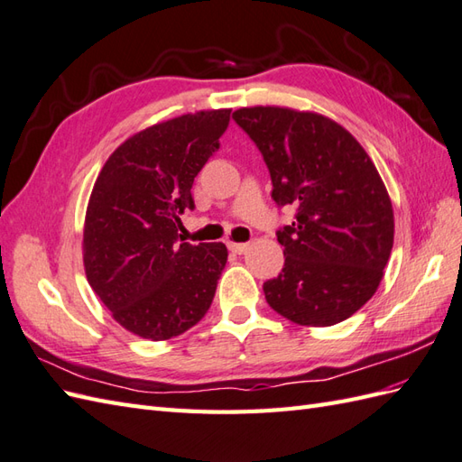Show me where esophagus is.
<instances>
[{
	"label": "esophagus",
	"instance_id": "34e87169",
	"mask_svg": "<svg viewBox=\"0 0 462 462\" xmlns=\"http://www.w3.org/2000/svg\"><path fill=\"white\" fill-rule=\"evenodd\" d=\"M227 246H229V251L235 253V254H243V253L249 251V243H233V241H229Z\"/></svg>",
	"mask_w": 462,
	"mask_h": 462
}]
</instances>
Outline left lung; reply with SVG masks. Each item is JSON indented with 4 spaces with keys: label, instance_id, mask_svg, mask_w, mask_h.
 Here are the masks:
<instances>
[{
    "label": "left lung",
    "instance_id": "left-lung-1",
    "mask_svg": "<svg viewBox=\"0 0 462 462\" xmlns=\"http://www.w3.org/2000/svg\"><path fill=\"white\" fill-rule=\"evenodd\" d=\"M233 119L263 154L273 199L296 208L276 233L286 261L263 286L268 306L311 328L351 318L374 296L393 245L376 166L351 133L311 111L256 106Z\"/></svg>",
    "mask_w": 462,
    "mask_h": 462
}]
</instances>
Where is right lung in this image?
Returning <instances> with one entry per match:
<instances>
[{"label":"right lung","instance_id":"obj_1","mask_svg":"<svg viewBox=\"0 0 462 462\" xmlns=\"http://www.w3.org/2000/svg\"><path fill=\"white\" fill-rule=\"evenodd\" d=\"M231 109L152 125L114 151L86 211L84 268L114 319L143 339L166 341L206 316L227 263L223 243H180L192 184L219 149Z\"/></svg>","mask_w":462,"mask_h":462}]
</instances>
